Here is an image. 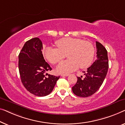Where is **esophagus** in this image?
<instances>
[{"mask_svg":"<svg viewBox=\"0 0 125 125\" xmlns=\"http://www.w3.org/2000/svg\"><path fill=\"white\" fill-rule=\"evenodd\" d=\"M68 75H69L68 74H61L62 76H68Z\"/></svg>","mask_w":125,"mask_h":125,"instance_id":"34e87169","label":"esophagus"}]
</instances>
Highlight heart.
I'll return each mask as SVG.
<instances>
[{"label":"heart","instance_id":"b5f03b06","mask_svg":"<svg viewBox=\"0 0 125 125\" xmlns=\"http://www.w3.org/2000/svg\"><path fill=\"white\" fill-rule=\"evenodd\" d=\"M58 48L47 46L44 55L47 60L56 64L63 59L67 54L69 59L63 61L58 65L59 73H68L78 69L90 66L94 55V48L90 42L77 38H64L56 41Z\"/></svg>","mask_w":125,"mask_h":125}]
</instances>
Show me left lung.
Returning <instances> with one entry per match:
<instances>
[{
	"label": "left lung",
	"instance_id": "8db88e82",
	"mask_svg": "<svg viewBox=\"0 0 125 125\" xmlns=\"http://www.w3.org/2000/svg\"><path fill=\"white\" fill-rule=\"evenodd\" d=\"M97 59L91 66L84 71L85 77H77L76 83L72 88L75 95L87 97L97 92L106 76L109 68L108 52L105 47L98 42H96Z\"/></svg>",
	"mask_w": 125,
	"mask_h": 125
}]
</instances>
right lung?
Segmentation results:
<instances>
[{"mask_svg": "<svg viewBox=\"0 0 125 125\" xmlns=\"http://www.w3.org/2000/svg\"><path fill=\"white\" fill-rule=\"evenodd\" d=\"M42 49V41L35 37L26 42L19 55V70L22 84L30 93L40 97L50 94L60 78L45 75L52 69L44 59Z\"/></svg>", "mask_w": 125, "mask_h": 125, "instance_id": "right-lung-1", "label": "right lung"}]
</instances>
